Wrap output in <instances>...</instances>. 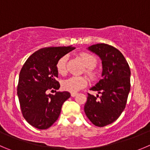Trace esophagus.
<instances>
[{"label":"esophagus","instance_id":"esophagus-1","mask_svg":"<svg viewBox=\"0 0 150 150\" xmlns=\"http://www.w3.org/2000/svg\"><path fill=\"white\" fill-rule=\"evenodd\" d=\"M77 95H78L77 92H72V93H71V96H72V97H75V96H76Z\"/></svg>","mask_w":150,"mask_h":150}]
</instances>
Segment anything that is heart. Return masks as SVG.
I'll use <instances>...</instances> for the list:
<instances>
[{"label":"heart","mask_w":150,"mask_h":150,"mask_svg":"<svg viewBox=\"0 0 150 150\" xmlns=\"http://www.w3.org/2000/svg\"><path fill=\"white\" fill-rule=\"evenodd\" d=\"M81 57L84 61V64L86 65V73L90 78H96V72H95L93 68L96 67L98 63L97 58L94 54L88 52L81 53ZM67 59H68V56L64 55L57 61L56 69H57L58 73L61 74V75H64L66 72V64H67ZM86 84H87V81H86L85 78L73 76L65 80L62 83V87L64 90L68 91V92H76L84 86H86Z\"/></svg>","instance_id":"b5f03b06"}]
</instances>
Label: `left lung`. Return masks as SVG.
Here are the masks:
<instances>
[{"label":"left lung","mask_w":150,"mask_h":150,"mask_svg":"<svg viewBox=\"0 0 150 150\" xmlns=\"http://www.w3.org/2000/svg\"><path fill=\"white\" fill-rule=\"evenodd\" d=\"M102 60V79L90 90L101 94L99 99L88 93L84 112L96 127H103L119 117L126 107L130 91V69L122 53L106 43L89 47Z\"/></svg>","instance_id":"obj_1"}]
</instances>
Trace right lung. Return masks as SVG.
Instances as JSON below:
<instances>
[{
    "instance_id": "obj_1",
    "label": "right lung",
    "mask_w": 150,
    "mask_h": 150,
    "mask_svg": "<svg viewBox=\"0 0 150 150\" xmlns=\"http://www.w3.org/2000/svg\"><path fill=\"white\" fill-rule=\"evenodd\" d=\"M75 47H58L40 49L29 57L21 68L18 84V96L23 117L30 125L47 129L57 120L68 92L47 94L50 89H59L56 80L57 61Z\"/></svg>"
}]
</instances>
